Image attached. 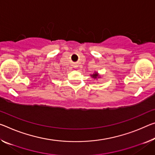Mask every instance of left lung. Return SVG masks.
Returning <instances> with one entry per match:
<instances>
[{"mask_svg": "<svg viewBox=\"0 0 155 155\" xmlns=\"http://www.w3.org/2000/svg\"><path fill=\"white\" fill-rule=\"evenodd\" d=\"M91 77H92V78H100V77H99V74H98L97 72H95V73H94V74H93L91 75Z\"/></svg>", "mask_w": 155, "mask_h": 155, "instance_id": "8db88e82", "label": "left lung"}]
</instances>
